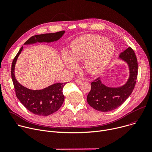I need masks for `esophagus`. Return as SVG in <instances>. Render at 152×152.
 Here are the masks:
<instances>
[{
  "label": "esophagus",
  "instance_id": "1",
  "mask_svg": "<svg viewBox=\"0 0 152 152\" xmlns=\"http://www.w3.org/2000/svg\"><path fill=\"white\" fill-rule=\"evenodd\" d=\"M75 82H76V83H78V84L82 83L83 82V81H82L80 79H79V78H77V79H76Z\"/></svg>",
  "mask_w": 152,
  "mask_h": 152
}]
</instances>
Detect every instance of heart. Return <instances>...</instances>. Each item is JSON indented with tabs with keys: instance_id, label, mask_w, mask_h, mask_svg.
<instances>
[{
	"instance_id": "obj_1",
	"label": "heart",
	"mask_w": 152,
	"mask_h": 152,
	"mask_svg": "<svg viewBox=\"0 0 152 152\" xmlns=\"http://www.w3.org/2000/svg\"><path fill=\"white\" fill-rule=\"evenodd\" d=\"M115 52L113 43L97 34H86L77 37L71 44L70 55L66 50L62 53L66 67L74 70L77 62H83L86 71L90 75L101 74L110 63Z\"/></svg>"
}]
</instances>
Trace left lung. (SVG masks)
Here are the masks:
<instances>
[{
    "instance_id": "1",
    "label": "left lung",
    "mask_w": 152,
    "mask_h": 152,
    "mask_svg": "<svg viewBox=\"0 0 152 152\" xmlns=\"http://www.w3.org/2000/svg\"><path fill=\"white\" fill-rule=\"evenodd\" d=\"M118 59L127 64L129 78L125 84L118 87L105 85L100 77L91 82V89L86 99L96 110L108 112L116 109L126 101L134 89L138 75V62L134 51L129 48L120 54Z\"/></svg>"
}]
</instances>
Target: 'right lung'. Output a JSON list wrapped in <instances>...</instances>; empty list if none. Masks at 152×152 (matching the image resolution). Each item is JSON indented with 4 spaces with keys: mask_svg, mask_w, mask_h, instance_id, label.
Instances as JSON below:
<instances>
[{
    "mask_svg": "<svg viewBox=\"0 0 152 152\" xmlns=\"http://www.w3.org/2000/svg\"><path fill=\"white\" fill-rule=\"evenodd\" d=\"M64 31L55 33L36 35L27 40L25 45H32L37 42H51L58 41L64 34ZM23 46L13 59L11 66V77L15 91L16 96L28 110L33 114L41 116H48L57 111L62 106L64 96L62 89L66 83H56L49 86L44 89L32 90L21 85L14 75L15 64Z\"/></svg>",
    "mask_w": 152,
    "mask_h": 152,
    "instance_id": "obj_1",
    "label": "right lung"
}]
</instances>
